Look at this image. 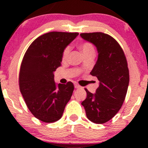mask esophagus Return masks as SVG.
I'll return each instance as SVG.
<instances>
[{
	"label": "esophagus",
	"mask_w": 148,
	"mask_h": 148,
	"mask_svg": "<svg viewBox=\"0 0 148 148\" xmlns=\"http://www.w3.org/2000/svg\"><path fill=\"white\" fill-rule=\"evenodd\" d=\"M74 87H75L76 88H81V86H80L79 84H74Z\"/></svg>",
	"instance_id": "34e87169"
}]
</instances>
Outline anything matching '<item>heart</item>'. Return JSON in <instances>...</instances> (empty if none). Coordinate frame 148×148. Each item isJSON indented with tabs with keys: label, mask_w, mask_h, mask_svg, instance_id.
Returning <instances> with one entry per match:
<instances>
[{
	"label": "heart",
	"mask_w": 148,
	"mask_h": 148,
	"mask_svg": "<svg viewBox=\"0 0 148 148\" xmlns=\"http://www.w3.org/2000/svg\"><path fill=\"white\" fill-rule=\"evenodd\" d=\"M80 49L82 51L84 56L87 55L89 53H95V49L92 44L90 42H84L80 46ZM69 53H70V47H67L64 49L63 53H62V60H67L68 59Z\"/></svg>",
	"instance_id": "1"
}]
</instances>
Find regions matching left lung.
<instances>
[{
    "label": "left lung",
    "mask_w": 148,
    "mask_h": 148,
    "mask_svg": "<svg viewBox=\"0 0 148 148\" xmlns=\"http://www.w3.org/2000/svg\"><path fill=\"white\" fill-rule=\"evenodd\" d=\"M80 35L96 47L98 58L90 74L99 81L95 94L85 89L87 97L81 104L88 120L103 124L116 115L125 101L130 82L127 59L118 42L110 35L100 32Z\"/></svg>",
    "instance_id": "left-lung-1"
}]
</instances>
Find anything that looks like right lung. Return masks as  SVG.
I'll list each match as a JSON object with an SVG mask.
<instances>
[{"label":"right lung","instance_id":"obj_1","mask_svg":"<svg viewBox=\"0 0 148 148\" xmlns=\"http://www.w3.org/2000/svg\"><path fill=\"white\" fill-rule=\"evenodd\" d=\"M78 35L44 34L34 40L23 56L18 78L20 91L32 114L44 123L60 120L72 95V83L56 85L53 72L60 66L64 49Z\"/></svg>","mask_w":148,"mask_h":148}]
</instances>
